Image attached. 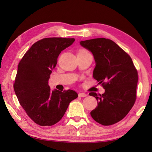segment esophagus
Instances as JSON below:
<instances>
[{"instance_id":"34e87169","label":"esophagus","mask_w":152,"mask_h":152,"mask_svg":"<svg viewBox=\"0 0 152 152\" xmlns=\"http://www.w3.org/2000/svg\"><path fill=\"white\" fill-rule=\"evenodd\" d=\"M78 96H80V97H85V96H87V94H86L84 93H80L78 94Z\"/></svg>"}]
</instances>
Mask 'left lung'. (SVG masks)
Segmentation results:
<instances>
[{"label": "left lung", "instance_id": "8db88e82", "mask_svg": "<svg viewBox=\"0 0 152 152\" xmlns=\"http://www.w3.org/2000/svg\"><path fill=\"white\" fill-rule=\"evenodd\" d=\"M95 61L93 78L102 83L105 92L90 93L98 101L91 115L99 124L111 125L124 119L136 101L138 72L131 57L117 44L104 38L81 41Z\"/></svg>", "mask_w": 152, "mask_h": 152}]
</instances>
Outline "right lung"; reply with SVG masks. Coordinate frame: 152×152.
Here are the masks:
<instances>
[{
	"mask_svg": "<svg viewBox=\"0 0 152 152\" xmlns=\"http://www.w3.org/2000/svg\"><path fill=\"white\" fill-rule=\"evenodd\" d=\"M74 41V38H43L30 48L18 64L14 84L15 93L27 114L38 125L57 124L70 102L78 97L73 90H51L48 86L59 54Z\"/></svg>",
	"mask_w": 152,
	"mask_h": 152,
	"instance_id": "right-lung-1",
	"label": "right lung"
}]
</instances>
